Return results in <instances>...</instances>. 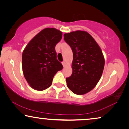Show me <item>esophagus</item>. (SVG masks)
<instances>
[{"label": "esophagus", "instance_id": "esophagus-1", "mask_svg": "<svg viewBox=\"0 0 129 129\" xmlns=\"http://www.w3.org/2000/svg\"><path fill=\"white\" fill-rule=\"evenodd\" d=\"M62 64H63V66L64 68V67L66 66V62H65L64 61H63V62H62Z\"/></svg>", "mask_w": 129, "mask_h": 129}]
</instances>
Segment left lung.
I'll return each instance as SVG.
<instances>
[{
  "instance_id": "1",
  "label": "left lung",
  "mask_w": 129,
  "mask_h": 129,
  "mask_svg": "<svg viewBox=\"0 0 129 129\" xmlns=\"http://www.w3.org/2000/svg\"><path fill=\"white\" fill-rule=\"evenodd\" d=\"M64 41L73 54L72 75L66 78L67 86L76 94L89 92L101 78L105 66L102 50L89 33L77 30L64 35Z\"/></svg>"
}]
</instances>
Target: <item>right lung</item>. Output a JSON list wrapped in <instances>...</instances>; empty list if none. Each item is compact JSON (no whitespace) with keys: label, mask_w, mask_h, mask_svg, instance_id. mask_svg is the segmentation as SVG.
I'll use <instances>...</instances> for the list:
<instances>
[{"label":"right lung","mask_w":129,"mask_h":129,"mask_svg":"<svg viewBox=\"0 0 129 129\" xmlns=\"http://www.w3.org/2000/svg\"><path fill=\"white\" fill-rule=\"evenodd\" d=\"M62 32L55 28H45L26 46L22 54V69L29 85L36 90L50 87L53 78L63 69L57 59L55 46Z\"/></svg>","instance_id":"add662e5"}]
</instances>
